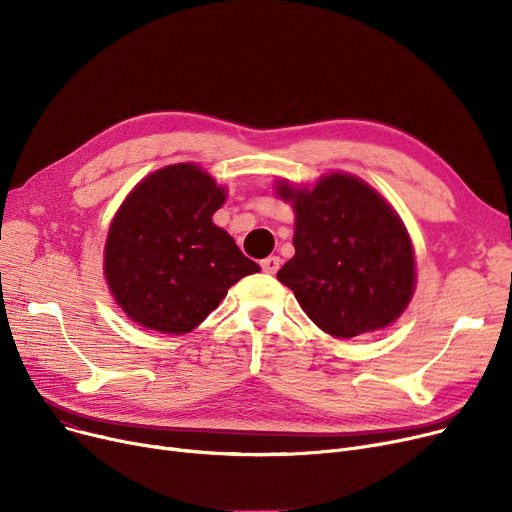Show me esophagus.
<instances>
[{
  "mask_svg": "<svg viewBox=\"0 0 512 512\" xmlns=\"http://www.w3.org/2000/svg\"><path fill=\"white\" fill-rule=\"evenodd\" d=\"M261 270L265 272V274H276L278 270H280V257H276V255H270V257H265L263 261H261Z\"/></svg>",
  "mask_w": 512,
  "mask_h": 512,
  "instance_id": "1",
  "label": "esophagus"
}]
</instances>
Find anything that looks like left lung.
<instances>
[{
	"mask_svg": "<svg viewBox=\"0 0 512 512\" xmlns=\"http://www.w3.org/2000/svg\"><path fill=\"white\" fill-rule=\"evenodd\" d=\"M294 207V257L278 280L317 328L334 338L382 330L407 309L415 255L398 213L351 174L321 176L313 188L278 182Z\"/></svg>",
	"mask_w": 512,
	"mask_h": 512,
	"instance_id": "1",
	"label": "left lung"
}]
</instances>
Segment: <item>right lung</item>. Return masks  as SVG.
Instances as JSON below:
<instances>
[{"label": "right lung", "mask_w": 512, "mask_h": 512, "mask_svg": "<svg viewBox=\"0 0 512 512\" xmlns=\"http://www.w3.org/2000/svg\"><path fill=\"white\" fill-rule=\"evenodd\" d=\"M226 191L195 164L149 174L107 232L103 272L116 303L139 326L186 334L228 288L259 272L234 238L211 222Z\"/></svg>", "instance_id": "right-lung-1"}]
</instances>
